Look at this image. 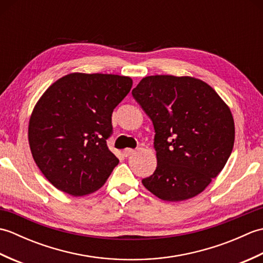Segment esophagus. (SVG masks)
Instances as JSON below:
<instances>
[{
  "label": "esophagus",
  "instance_id": "34e87169",
  "mask_svg": "<svg viewBox=\"0 0 263 263\" xmlns=\"http://www.w3.org/2000/svg\"><path fill=\"white\" fill-rule=\"evenodd\" d=\"M133 154H135V150L131 149V148H126V149L123 150V155H124L125 157H128V156H131Z\"/></svg>",
  "mask_w": 263,
  "mask_h": 263
}]
</instances>
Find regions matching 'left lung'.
<instances>
[{"instance_id": "1", "label": "left lung", "mask_w": 263, "mask_h": 263, "mask_svg": "<svg viewBox=\"0 0 263 263\" xmlns=\"http://www.w3.org/2000/svg\"><path fill=\"white\" fill-rule=\"evenodd\" d=\"M132 96L155 128L157 167L142 184L164 201L201 193L224 168L235 140L231 109L202 80L150 76Z\"/></svg>"}]
</instances>
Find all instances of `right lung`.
<instances>
[{
  "instance_id": "obj_1",
  "label": "right lung",
  "mask_w": 263,
  "mask_h": 263,
  "mask_svg": "<svg viewBox=\"0 0 263 263\" xmlns=\"http://www.w3.org/2000/svg\"><path fill=\"white\" fill-rule=\"evenodd\" d=\"M131 87L128 77L71 73L38 100L29 146L38 168L60 191L82 197L107 181L119 164L106 143L113 133L111 113Z\"/></svg>"
}]
</instances>
